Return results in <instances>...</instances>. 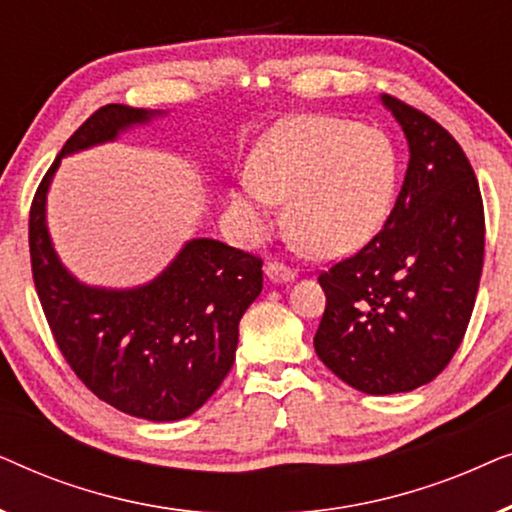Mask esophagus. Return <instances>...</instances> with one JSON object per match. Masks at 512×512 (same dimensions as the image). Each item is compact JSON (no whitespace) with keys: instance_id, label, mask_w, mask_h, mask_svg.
I'll list each match as a JSON object with an SVG mask.
<instances>
[{"instance_id":"esophagus-1","label":"esophagus","mask_w":512,"mask_h":512,"mask_svg":"<svg viewBox=\"0 0 512 512\" xmlns=\"http://www.w3.org/2000/svg\"><path fill=\"white\" fill-rule=\"evenodd\" d=\"M265 275H268V279L272 284H286V282H293L296 279V270L286 268L284 263H268L265 265Z\"/></svg>"}]
</instances>
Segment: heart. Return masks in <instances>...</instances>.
Instances as JSON below:
<instances>
[{"label":"heart","instance_id":"obj_1","mask_svg":"<svg viewBox=\"0 0 512 512\" xmlns=\"http://www.w3.org/2000/svg\"><path fill=\"white\" fill-rule=\"evenodd\" d=\"M398 160L375 128L328 116H298L263 139L254 177L230 195L251 237L270 228L275 202L289 200L286 226L307 254L333 258L373 237L394 205Z\"/></svg>","mask_w":512,"mask_h":512}]
</instances>
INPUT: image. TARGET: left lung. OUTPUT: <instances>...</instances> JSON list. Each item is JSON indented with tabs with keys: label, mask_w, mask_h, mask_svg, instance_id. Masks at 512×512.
<instances>
[{
	"label": "left lung",
	"mask_w": 512,
	"mask_h": 512,
	"mask_svg": "<svg viewBox=\"0 0 512 512\" xmlns=\"http://www.w3.org/2000/svg\"><path fill=\"white\" fill-rule=\"evenodd\" d=\"M410 163L387 223L361 251L321 272L326 310L314 352L370 396L412 391L452 361L471 321L485 256L480 186L450 132L382 95Z\"/></svg>",
	"instance_id": "left-lung-1"
}]
</instances>
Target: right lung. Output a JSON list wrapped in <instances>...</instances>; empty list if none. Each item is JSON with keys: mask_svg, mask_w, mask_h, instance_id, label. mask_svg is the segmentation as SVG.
Wrapping results in <instances>:
<instances>
[{"mask_svg": "<svg viewBox=\"0 0 512 512\" xmlns=\"http://www.w3.org/2000/svg\"><path fill=\"white\" fill-rule=\"evenodd\" d=\"M165 111L107 104L62 146L30 209L32 277L76 377L104 403L149 422L193 415L233 368L240 319L263 289V261L219 240H188L156 279L104 289L76 279L55 254L46 195L60 160Z\"/></svg>", "mask_w": 512, "mask_h": 512, "instance_id": "obj_1", "label": "right lung"}]
</instances>
